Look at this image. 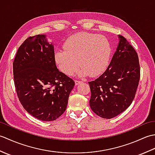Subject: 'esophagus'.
Here are the masks:
<instances>
[{
  "label": "esophagus",
  "instance_id": "obj_1",
  "mask_svg": "<svg viewBox=\"0 0 155 155\" xmlns=\"http://www.w3.org/2000/svg\"><path fill=\"white\" fill-rule=\"evenodd\" d=\"M74 82H75V84H76V85H78L79 84L83 83V82H82V81H77V80H75Z\"/></svg>",
  "mask_w": 155,
  "mask_h": 155
}]
</instances>
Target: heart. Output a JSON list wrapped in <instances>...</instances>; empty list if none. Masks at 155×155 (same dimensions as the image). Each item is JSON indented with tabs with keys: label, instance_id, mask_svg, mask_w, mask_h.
<instances>
[{
	"label": "heart",
	"instance_id": "heart-1",
	"mask_svg": "<svg viewBox=\"0 0 155 155\" xmlns=\"http://www.w3.org/2000/svg\"><path fill=\"white\" fill-rule=\"evenodd\" d=\"M110 54L111 47L107 38L97 34L79 32L66 41L64 51L55 52V60L65 74H73L80 64V77H95L107 68Z\"/></svg>",
	"mask_w": 155,
	"mask_h": 155
}]
</instances>
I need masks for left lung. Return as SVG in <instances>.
Segmentation results:
<instances>
[{
	"mask_svg": "<svg viewBox=\"0 0 155 155\" xmlns=\"http://www.w3.org/2000/svg\"><path fill=\"white\" fill-rule=\"evenodd\" d=\"M117 51L104 73L88 82L90 107L103 118H112L123 113L132 103L140 80L139 57L124 37L118 35Z\"/></svg>",
	"mask_w": 155,
	"mask_h": 155,
	"instance_id": "obj_1",
	"label": "left lung"
}]
</instances>
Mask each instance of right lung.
<instances>
[{
	"label": "right lung",
	"instance_id": "right-lung-1",
	"mask_svg": "<svg viewBox=\"0 0 155 155\" xmlns=\"http://www.w3.org/2000/svg\"><path fill=\"white\" fill-rule=\"evenodd\" d=\"M14 83L23 108L42 121L64 113L74 82L56 66L54 46L45 35L26 39L13 62Z\"/></svg>",
	"mask_w": 155,
	"mask_h": 155
}]
</instances>
